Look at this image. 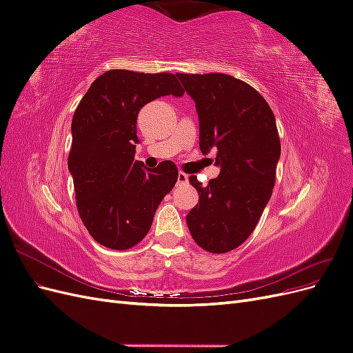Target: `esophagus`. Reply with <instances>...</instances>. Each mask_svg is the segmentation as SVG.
<instances>
[{"mask_svg": "<svg viewBox=\"0 0 353 353\" xmlns=\"http://www.w3.org/2000/svg\"><path fill=\"white\" fill-rule=\"evenodd\" d=\"M188 184V175L184 172L178 174V185H185Z\"/></svg>", "mask_w": 353, "mask_h": 353, "instance_id": "1", "label": "esophagus"}]
</instances>
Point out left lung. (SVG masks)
Listing matches in <instances>:
<instances>
[{
    "label": "left lung",
    "mask_w": 353,
    "mask_h": 353,
    "mask_svg": "<svg viewBox=\"0 0 353 353\" xmlns=\"http://www.w3.org/2000/svg\"><path fill=\"white\" fill-rule=\"evenodd\" d=\"M196 101L200 150L216 148L219 176L203 187L188 178L199 203L188 212L191 237L210 253H227L249 239L270 201L281 143L275 116L249 83L225 73H178Z\"/></svg>",
    "instance_id": "obj_1"
}]
</instances>
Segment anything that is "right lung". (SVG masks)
I'll list each match as a JSON object with an SVG mask.
<instances>
[{"instance_id":"right-lung-1","label":"right lung","mask_w":353,"mask_h":353,"mask_svg":"<svg viewBox=\"0 0 353 353\" xmlns=\"http://www.w3.org/2000/svg\"><path fill=\"white\" fill-rule=\"evenodd\" d=\"M170 94H184L174 73L112 69L91 83L74 110L68 166L79 216L104 248L126 250L140 243L175 187L174 162L147 169L134 157L138 112Z\"/></svg>"}]
</instances>
